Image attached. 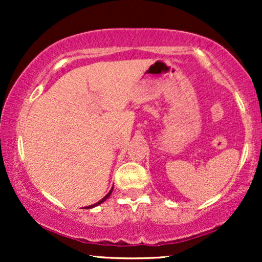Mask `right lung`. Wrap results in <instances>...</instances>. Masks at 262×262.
Here are the masks:
<instances>
[{
    "label": "right lung",
    "instance_id": "right-lung-1",
    "mask_svg": "<svg viewBox=\"0 0 262 262\" xmlns=\"http://www.w3.org/2000/svg\"><path fill=\"white\" fill-rule=\"evenodd\" d=\"M112 191H113V188H112V189H111V191H110V192H108V193L106 194V196H104L103 198H102V200H101V201H98V202H97V203H95V204H91V206H87V207H86V208H93V207L98 206V204H101L102 202H104V201H106V200H107V198L111 196V193H112Z\"/></svg>",
    "mask_w": 262,
    "mask_h": 262
}]
</instances>
